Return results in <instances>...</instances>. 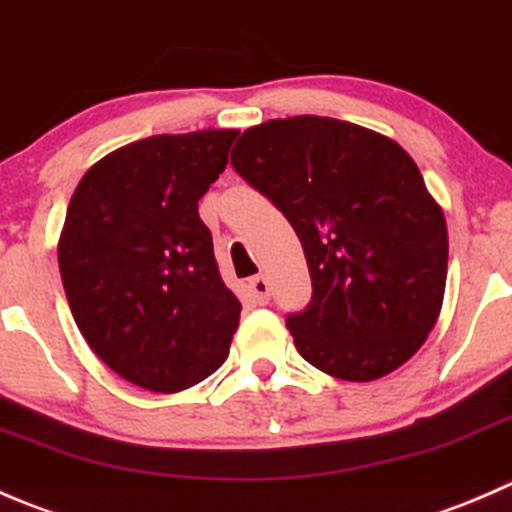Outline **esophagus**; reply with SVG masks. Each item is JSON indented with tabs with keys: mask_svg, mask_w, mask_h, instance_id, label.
<instances>
[{
	"mask_svg": "<svg viewBox=\"0 0 512 512\" xmlns=\"http://www.w3.org/2000/svg\"><path fill=\"white\" fill-rule=\"evenodd\" d=\"M249 288H251V296H254V301L261 303V306H266V303L271 301V288H268L266 276H254V278H251Z\"/></svg>",
	"mask_w": 512,
	"mask_h": 512,
	"instance_id": "esophagus-1",
	"label": "esophagus"
}]
</instances>
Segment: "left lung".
I'll return each instance as SVG.
<instances>
[{"instance_id":"left-lung-1","label":"left lung","mask_w":512,"mask_h":512,"mask_svg":"<svg viewBox=\"0 0 512 512\" xmlns=\"http://www.w3.org/2000/svg\"><path fill=\"white\" fill-rule=\"evenodd\" d=\"M231 166L298 234L311 303L288 313L298 353L343 381L408 361L438 321L448 231L416 161L388 136L328 116L241 134Z\"/></svg>"}]
</instances>
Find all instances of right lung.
<instances>
[{"mask_svg":"<svg viewBox=\"0 0 512 512\" xmlns=\"http://www.w3.org/2000/svg\"><path fill=\"white\" fill-rule=\"evenodd\" d=\"M236 129L161 134L96 161L59 239V271L91 351L134 386L176 393L229 356L241 303L226 288L199 199Z\"/></svg>","mask_w":512,"mask_h":512,"instance_id":"right-lung-1","label":"right lung"}]
</instances>
